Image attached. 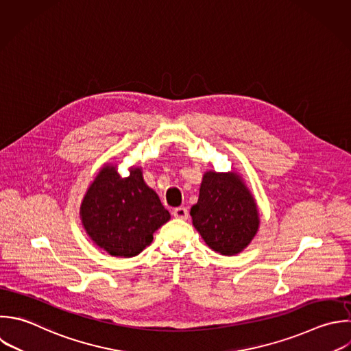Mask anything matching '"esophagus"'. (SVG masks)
<instances>
[{
  "label": "esophagus",
  "instance_id": "34e87169",
  "mask_svg": "<svg viewBox=\"0 0 351 351\" xmlns=\"http://www.w3.org/2000/svg\"><path fill=\"white\" fill-rule=\"evenodd\" d=\"M173 215H174L176 218H178V219H188L189 213H188V208H186V207H177V208H174V211H173Z\"/></svg>",
  "mask_w": 351,
  "mask_h": 351
}]
</instances>
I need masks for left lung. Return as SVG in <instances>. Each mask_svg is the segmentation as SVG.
<instances>
[{
	"label": "left lung",
	"instance_id": "left-lung-1",
	"mask_svg": "<svg viewBox=\"0 0 351 351\" xmlns=\"http://www.w3.org/2000/svg\"><path fill=\"white\" fill-rule=\"evenodd\" d=\"M191 217L204 243L226 256L240 254L252 241L261 223L256 200L236 171L207 170Z\"/></svg>",
	"mask_w": 351,
	"mask_h": 351
}]
</instances>
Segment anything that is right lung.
<instances>
[{
    "label": "right lung",
    "mask_w": 351,
    "mask_h": 351,
    "mask_svg": "<svg viewBox=\"0 0 351 351\" xmlns=\"http://www.w3.org/2000/svg\"><path fill=\"white\" fill-rule=\"evenodd\" d=\"M82 226L103 251L118 258L138 255L154 233L170 219L158 193L138 166L121 177L118 166L106 163L89 185L80 208Z\"/></svg>",
    "instance_id": "right-lung-1"
}]
</instances>
